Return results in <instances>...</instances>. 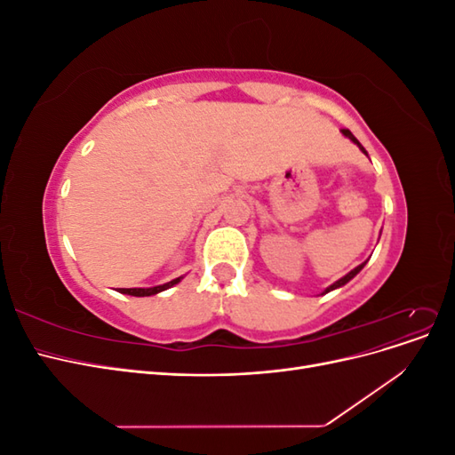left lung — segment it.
<instances>
[{
  "label": "left lung",
  "mask_w": 455,
  "mask_h": 455,
  "mask_svg": "<svg viewBox=\"0 0 455 455\" xmlns=\"http://www.w3.org/2000/svg\"><path fill=\"white\" fill-rule=\"evenodd\" d=\"M341 134H343V136H346V139H349V140H351L353 144H356V146H359V149L363 151V154H364V156H368V154H366V149L363 148V144H361L359 140H356V139H355V136L351 134V131H347V129H343V131H341ZM364 266H366V261H363V264H361V266H356V267H355V269H351V271H349L347 275H343V277H341V279H338L336 283H332V284H330V286L326 288V291H324L323 294H328V292H332V291H336V288H339V286H343V284H347V283H349V281H351V279L355 277V275H356V273H359V271H361V269H363Z\"/></svg>",
  "instance_id": "8db88e82"
}]
</instances>
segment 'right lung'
Returning <instances> with one entry per match:
<instances>
[{"label":"right lung","instance_id":"right-lung-1","mask_svg":"<svg viewBox=\"0 0 455 455\" xmlns=\"http://www.w3.org/2000/svg\"><path fill=\"white\" fill-rule=\"evenodd\" d=\"M182 279H184V277H176V279H172V281H169V283L151 286V288H119V292H121V294H129V296H139V298L154 296V294H159V292H163V291H167V288L178 284Z\"/></svg>","mask_w":455,"mask_h":455}]
</instances>
